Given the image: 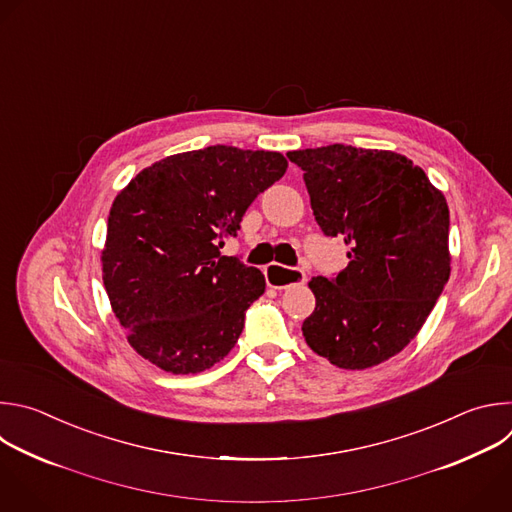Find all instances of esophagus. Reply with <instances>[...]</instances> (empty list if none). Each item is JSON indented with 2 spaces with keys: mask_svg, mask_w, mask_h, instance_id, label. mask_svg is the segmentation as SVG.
<instances>
[{
  "mask_svg": "<svg viewBox=\"0 0 512 512\" xmlns=\"http://www.w3.org/2000/svg\"><path fill=\"white\" fill-rule=\"evenodd\" d=\"M264 276H266L268 286L278 288V290L306 282L304 270H300V268H286V266H280L276 262H272V264H268L264 268Z\"/></svg>",
  "mask_w": 512,
  "mask_h": 512,
  "instance_id": "esophagus-1",
  "label": "esophagus"
}]
</instances>
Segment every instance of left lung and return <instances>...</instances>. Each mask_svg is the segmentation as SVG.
Segmentation results:
<instances>
[{
    "instance_id": "left-lung-1",
    "label": "left lung",
    "mask_w": 512,
    "mask_h": 512,
    "mask_svg": "<svg viewBox=\"0 0 512 512\" xmlns=\"http://www.w3.org/2000/svg\"><path fill=\"white\" fill-rule=\"evenodd\" d=\"M286 157L304 171L325 236L349 246L345 270L309 282L317 306L304 341L341 369L379 365L420 333L450 278L446 197L393 151L335 143Z\"/></svg>"
}]
</instances>
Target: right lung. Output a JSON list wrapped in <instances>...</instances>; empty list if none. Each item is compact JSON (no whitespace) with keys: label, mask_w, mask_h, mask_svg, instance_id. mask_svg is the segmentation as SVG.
Segmentation results:
<instances>
[{"label":"right lung","mask_w":512,"mask_h":512,"mask_svg":"<svg viewBox=\"0 0 512 512\" xmlns=\"http://www.w3.org/2000/svg\"><path fill=\"white\" fill-rule=\"evenodd\" d=\"M286 167L276 151L214 145L153 163L115 197L102 280L141 357L187 375L232 351L266 282L220 248Z\"/></svg>","instance_id":"1"}]
</instances>
